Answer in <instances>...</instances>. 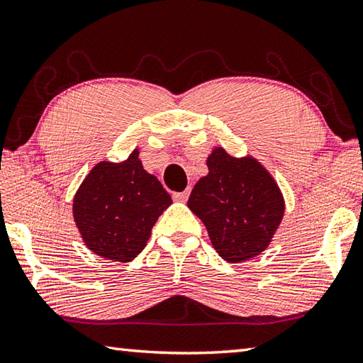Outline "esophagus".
<instances>
[{
  "instance_id": "obj_1",
  "label": "esophagus",
  "mask_w": 363,
  "mask_h": 363,
  "mask_svg": "<svg viewBox=\"0 0 363 363\" xmlns=\"http://www.w3.org/2000/svg\"><path fill=\"white\" fill-rule=\"evenodd\" d=\"M173 199H174V201H181V203L187 201V199H189V190H184V192H177V194H174V195H173Z\"/></svg>"
}]
</instances>
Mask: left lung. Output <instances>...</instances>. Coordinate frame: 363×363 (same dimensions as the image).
<instances>
[{
    "mask_svg": "<svg viewBox=\"0 0 363 363\" xmlns=\"http://www.w3.org/2000/svg\"><path fill=\"white\" fill-rule=\"evenodd\" d=\"M208 174L195 184L187 206L200 217L223 260L240 263L263 252L284 216L278 184L254 157L214 147Z\"/></svg>",
    "mask_w": 363,
    "mask_h": 363,
    "instance_id": "left-lung-1",
    "label": "left lung"
}]
</instances>
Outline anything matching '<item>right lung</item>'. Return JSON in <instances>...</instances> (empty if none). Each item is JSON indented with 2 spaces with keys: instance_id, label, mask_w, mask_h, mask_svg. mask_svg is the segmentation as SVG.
Returning a JSON list of instances; mask_svg holds the SVG:
<instances>
[{
  "instance_id": "add662e5",
  "label": "right lung",
  "mask_w": 363,
  "mask_h": 363,
  "mask_svg": "<svg viewBox=\"0 0 363 363\" xmlns=\"http://www.w3.org/2000/svg\"><path fill=\"white\" fill-rule=\"evenodd\" d=\"M173 203L135 149L121 163L100 162L85 176L72 200V216L91 252L131 262L146 247L152 227Z\"/></svg>"
}]
</instances>
